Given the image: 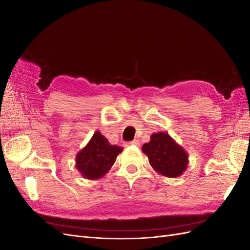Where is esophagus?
Returning a JSON list of instances; mask_svg holds the SVG:
<instances>
[{
	"label": "esophagus",
	"mask_w": 250,
	"mask_h": 250,
	"mask_svg": "<svg viewBox=\"0 0 250 250\" xmlns=\"http://www.w3.org/2000/svg\"><path fill=\"white\" fill-rule=\"evenodd\" d=\"M127 145H133V146H140L141 144H140V141L139 140H133L132 142H129V143H127Z\"/></svg>",
	"instance_id": "1"
}]
</instances>
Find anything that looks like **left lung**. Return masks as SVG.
<instances>
[{"mask_svg":"<svg viewBox=\"0 0 250 250\" xmlns=\"http://www.w3.org/2000/svg\"><path fill=\"white\" fill-rule=\"evenodd\" d=\"M142 151L148 156L153 170L165 177L180 176L188 165L187 151L167 132L151 134L150 142L144 144Z\"/></svg>","mask_w":250,"mask_h":250,"instance_id":"8db88e82","label":"left lung"}]
</instances>
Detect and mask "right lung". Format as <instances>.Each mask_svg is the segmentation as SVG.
<instances>
[{
	"label": "right lung",
	"mask_w": 250,
	"mask_h": 250,
	"mask_svg": "<svg viewBox=\"0 0 250 250\" xmlns=\"http://www.w3.org/2000/svg\"><path fill=\"white\" fill-rule=\"evenodd\" d=\"M123 148L111 145L108 140L96 131L92 139L76 154L75 167L83 178L96 180L108 173Z\"/></svg>",
	"instance_id": "obj_1"
}]
</instances>
